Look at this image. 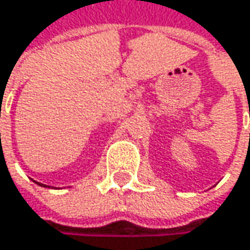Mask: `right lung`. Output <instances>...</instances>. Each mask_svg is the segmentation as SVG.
Returning a JSON list of instances; mask_svg holds the SVG:
<instances>
[{
  "instance_id": "obj_1",
  "label": "right lung",
  "mask_w": 250,
  "mask_h": 250,
  "mask_svg": "<svg viewBox=\"0 0 250 250\" xmlns=\"http://www.w3.org/2000/svg\"><path fill=\"white\" fill-rule=\"evenodd\" d=\"M38 185H41V183H38ZM41 186H42V185H41Z\"/></svg>"
}]
</instances>
